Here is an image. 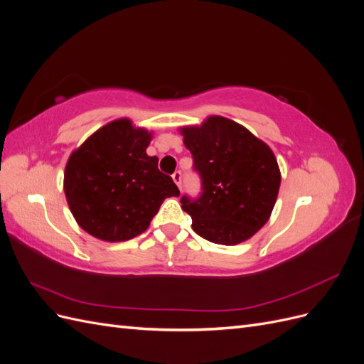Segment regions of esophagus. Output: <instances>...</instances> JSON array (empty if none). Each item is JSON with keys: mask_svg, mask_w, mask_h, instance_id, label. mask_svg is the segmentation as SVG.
<instances>
[{"mask_svg": "<svg viewBox=\"0 0 364 364\" xmlns=\"http://www.w3.org/2000/svg\"><path fill=\"white\" fill-rule=\"evenodd\" d=\"M171 178H173L174 183L178 185V186H179V190H181V188H182V173H181L179 170H178V171H174Z\"/></svg>", "mask_w": 364, "mask_h": 364, "instance_id": "1", "label": "esophagus"}]
</instances>
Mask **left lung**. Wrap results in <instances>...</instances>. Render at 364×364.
<instances>
[{
  "label": "left lung",
  "mask_w": 364,
  "mask_h": 364,
  "mask_svg": "<svg viewBox=\"0 0 364 364\" xmlns=\"http://www.w3.org/2000/svg\"><path fill=\"white\" fill-rule=\"evenodd\" d=\"M181 134L202 181L197 199L181 197L194 232L225 246L257 234L272 214L281 185L270 147L246 127L217 115L202 126L182 127Z\"/></svg>",
  "instance_id": "8db88e82"
}]
</instances>
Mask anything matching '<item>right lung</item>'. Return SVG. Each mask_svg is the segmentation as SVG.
Returning a JSON list of instances; mask_svg holds the SVG:
<instances>
[{"instance_id": "obj_1", "label": "right lung", "mask_w": 364, "mask_h": 364, "mask_svg": "<svg viewBox=\"0 0 364 364\" xmlns=\"http://www.w3.org/2000/svg\"><path fill=\"white\" fill-rule=\"evenodd\" d=\"M151 134L127 118L98 129L71 153L63 190L82 229L103 241H126L149 228L167 197L181 193L146 149Z\"/></svg>"}]
</instances>
